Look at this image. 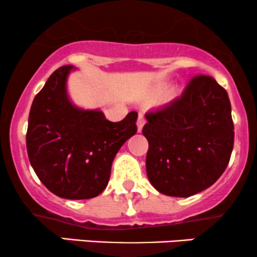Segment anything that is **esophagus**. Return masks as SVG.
Returning a JSON list of instances; mask_svg holds the SVG:
<instances>
[{
    "label": "esophagus",
    "instance_id": "esophagus-1",
    "mask_svg": "<svg viewBox=\"0 0 257 257\" xmlns=\"http://www.w3.org/2000/svg\"><path fill=\"white\" fill-rule=\"evenodd\" d=\"M146 119H145V116H144L143 112H140L139 113V117H138V131L141 132V129H143L144 124H145Z\"/></svg>",
    "mask_w": 257,
    "mask_h": 257
}]
</instances>
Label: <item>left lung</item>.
I'll return each instance as SVG.
<instances>
[{"instance_id": "1", "label": "left lung", "mask_w": 257, "mask_h": 257, "mask_svg": "<svg viewBox=\"0 0 257 257\" xmlns=\"http://www.w3.org/2000/svg\"><path fill=\"white\" fill-rule=\"evenodd\" d=\"M145 117L146 172L156 190L190 197L222 175L231 158L234 126L228 94L211 76H194L181 96Z\"/></svg>"}]
</instances>
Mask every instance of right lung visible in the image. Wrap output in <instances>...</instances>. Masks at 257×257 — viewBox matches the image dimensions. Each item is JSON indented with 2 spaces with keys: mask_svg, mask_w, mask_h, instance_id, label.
<instances>
[{
  "mask_svg": "<svg viewBox=\"0 0 257 257\" xmlns=\"http://www.w3.org/2000/svg\"><path fill=\"white\" fill-rule=\"evenodd\" d=\"M71 65L59 67L32 101L26 149L41 182L58 197L89 199L108 184L120 146L138 131V112L110 122L99 110L75 107L66 94Z\"/></svg>",
  "mask_w": 257,
  "mask_h": 257,
  "instance_id": "add662e5",
  "label": "right lung"
}]
</instances>
